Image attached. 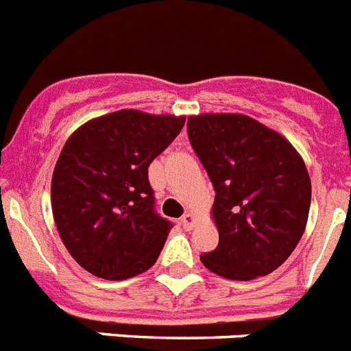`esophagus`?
Wrapping results in <instances>:
<instances>
[{
    "instance_id": "esophagus-1",
    "label": "esophagus",
    "mask_w": 351,
    "mask_h": 351,
    "mask_svg": "<svg viewBox=\"0 0 351 351\" xmlns=\"http://www.w3.org/2000/svg\"><path fill=\"white\" fill-rule=\"evenodd\" d=\"M181 223H182V226H184L186 230H191V228H193V225H195V214L193 213H186L184 216L181 218Z\"/></svg>"
}]
</instances>
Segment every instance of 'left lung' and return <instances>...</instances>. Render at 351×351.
<instances>
[{"mask_svg":"<svg viewBox=\"0 0 351 351\" xmlns=\"http://www.w3.org/2000/svg\"><path fill=\"white\" fill-rule=\"evenodd\" d=\"M188 137L213 181L216 250L200 255L214 274L235 281L267 276L306 230L311 179L281 133L244 114L188 117Z\"/></svg>","mask_w":351,"mask_h":351,"instance_id":"obj_1","label":"left lung"}]
</instances>
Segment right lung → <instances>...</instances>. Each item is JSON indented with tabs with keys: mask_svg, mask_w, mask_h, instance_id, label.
Listing matches in <instances>:
<instances>
[{
	"mask_svg": "<svg viewBox=\"0 0 351 351\" xmlns=\"http://www.w3.org/2000/svg\"><path fill=\"white\" fill-rule=\"evenodd\" d=\"M184 116L123 108L84 123L64 142L51 184L54 221L80 267L104 280L151 269L172 223L154 213L147 167Z\"/></svg>",
	"mask_w": 351,
	"mask_h": 351,
	"instance_id": "right-lung-1",
	"label": "right lung"
}]
</instances>
